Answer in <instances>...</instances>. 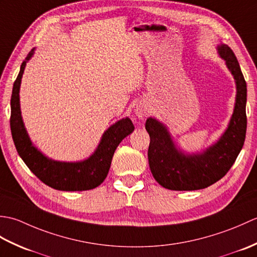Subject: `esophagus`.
I'll use <instances>...</instances> for the list:
<instances>
[{
  "instance_id": "1",
  "label": "esophagus",
  "mask_w": 257,
  "mask_h": 257,
  "mask_svg": "<svg viewBox=\"0 0 257 257\" xmlns=\"http://www.w3.org/2000/svg\"><path fill=\"white\" fill-rule=\"evenodd\" d=\"M135 113H136V116H137L139 119H143L147 114V108L144 105H139V106L136 107Z\"/></svg>"
}]
</instances>
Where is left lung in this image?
<instances>
[{
	"label": "left lung",
	"instance_id": "1",
	"mask_svg": "<svg viewBox=\"0 0 257 257\" xmlns=\"http://www.w3.org/2000/svg\"><path fill=\"white\" fill-rule=\"evenodd\" d=\"M236 84L234 111L227 129L201 154H183L174 146L167 127L155 118H148L146 130L150 136L148 160L152 176L163 188L192 191L210 187L230 170L242 150L246 135V81L233 51L225 44L217 46Z\"/></svg>",
	"mask_w": 257,
	"mask_h": 257
}]
</instances>
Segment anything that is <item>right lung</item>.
Listing matches in <instances>:
<instances>
[{
  "instance_id": "1",
  "label": "right lung",
  "mask_w": 257,
  "mask_h": 257,
  "mask_svg": "<svg viewBox=\"0 0 257 257\" xmlns=\"http://www.w3.org/2000/svg\"><path fill=\"white\" fill-rule=\"evenodd\" d=\"M34 54V48L21 65L11 97V133L22 160L30 170L48 187L61 191H85L95 189L106 179L118 145L134 132V123L128 117L119 120L103 133L96 151L88 159L79 162H62L44 156L32 144L24 127L20 108V86L26 63Z\"/></svg>"
}]
</instances>
